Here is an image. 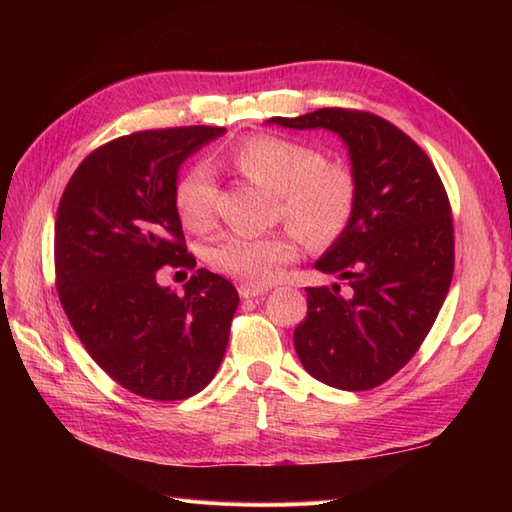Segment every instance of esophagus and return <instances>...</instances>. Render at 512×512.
<instances>
[{
	"mask_svg": "<svg viewBox=\"0 0 512 512\" xmlns=\"http://www.w3.org/2000/svg\"><path fill=\"white\" fill-rule=\"evenodd\" d=\"M266 290H268V288L244 284V286H239V297H242V299H255V297H262Z\"/></svg>",
	"mask_w": 512,
	"mask_h": 512,
	"instance_id": "esophagus-1",
	"label": "esophagus"
}]
</instances>
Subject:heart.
I'll return each mask as SVG.
<instances>
[{
  "label": "heart",
  "instance_id": "1",
  "mask_svg": "<svg viewBox=\"0 0 512 512\" xmlns=\"http://www.w3.org/2000/svg\"><path fill=\"white\" fill-rule=\"evenodd\" d=\"M235 169L279 195V217L310 246H325L350 224L356 206L354 173L343 162L323 158L319 149L295 138L259 134L237 143L228 154ZM215 178L209 167L195 165L173 189L180 222L193 233L215 224ZM299 257L292 231L242 235L228 233L209 248L206 259L222 275L248 286H266Z\"/></svg>",
  "mask_w": 512,
  "mask_h": 512
}]
</instances>
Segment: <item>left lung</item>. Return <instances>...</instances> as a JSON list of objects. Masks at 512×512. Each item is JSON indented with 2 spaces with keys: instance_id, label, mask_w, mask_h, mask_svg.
<instances>
[{
  "instance_id": "obj_1",
  "label": "left lung",
  "mask_w": 512,
  "mask_h": 512,
  "mask_svg": "<svg viewBox=\"0 0 512 512\" xmlns=\"http://www.w3.org/2000/svg\"><path fill=\"white\" fill-rule=\"evenodd\" d=\"M270 123L332 129L350 149L352 220L314 264L347 288H306L308 314L295 328V350L325 385L374 389L418 352L449 292L455 239L447 189L420 145L372 112L323 107Z\"/></svg>"
}]
</instances>
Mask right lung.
<instances>
[{
  "mask_svg": "<svg viewBox=\"0 0 512 512\" xmlns=\"http://www.w3.org/2000/svg\"><path fill=\"white\" fill-rule=\"evenodd\" d=\"M224 127L145 129L85 158L54 222L61 306L85 350L118 385L147 400H184L220 367L237 290L206 268L184 295L162 270L195 268L173 206L178 169Z\"/></svg>",
  "mask_w": 512,
  "mask_h": 512,
  "instance_id": "add662e5",
  "label": "right lung"
}]
</instances>
